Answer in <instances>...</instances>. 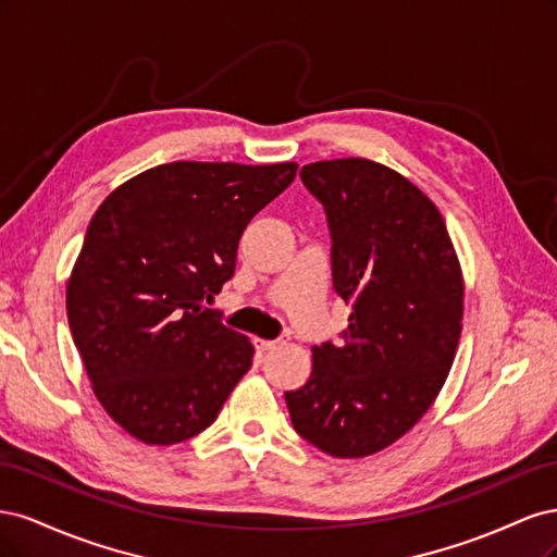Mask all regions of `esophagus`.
<instances>
[{
    "instance_id": "34e87169",
    "label": "esophagus",
    "mask_w": 557,
    "mask_h": 557,
    "mask_svg": "<svg viewBox=\"0 0 557 557\" xmlns=\"http://www.w3.org/2000/svg\"><path fill=\"white\" fill-rule=\"evenodd\" d=\"M285 344V339L281 336V339H274V342H267V339H256V348L258 350H274V348H278V346H283Z\"/></svg>"
}]
</instances>
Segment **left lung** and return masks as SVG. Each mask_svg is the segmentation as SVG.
Listing matches in <instances>:
<instances>
[{
	"label": "left lung",
	"mask_w": 557,
	"mask_h": 557,
	"mask_svg": "<svg viewBox=\"0 0 557 557\" xmlns=\"http://www.w3.org/2000/svg\"><path fill=\"white\" fill-rule=\"evenodd\" d=\"M323 205L332 285L352 313L342 342L285 393L293 428L334 458H364L407 434L440 395L462 330V272L432 199L391 166L323 160L299 172Z\"/></svg>",
	"instance_id": "obj_1"
}]
</instances>
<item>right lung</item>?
Returning <instances> with one entry per match:
<instances>
[{"mask_svg": "<svg viewBox=\"0 0 557 557\" xmlns=\"http://www.w3.org/2000/svg\"><path fill=\"white\" fill-rule=\"evenodd\" d=\"M295 174V162H170L95 211L66 320L99 404L134 440L172 446L207 430L250 369L248 336L205 299L234 276L250 218Z\"/></svg>", "mask_w": 557, "mask_h": 557, "instance_id": "add662e5", "label": "right lung"}]
</instances>
